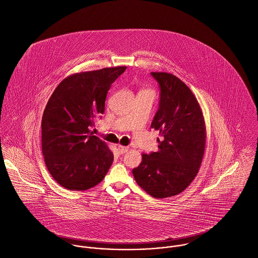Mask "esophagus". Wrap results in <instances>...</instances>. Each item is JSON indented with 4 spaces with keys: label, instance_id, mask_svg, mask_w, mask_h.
Here are the masks:
<instances>
[{
    "label": "esophagus",
    "instance_id": "34e87169",
    "mask_svg": "<svg viewBox=\"0 0 258 258\" xmlns=\"http://www.w3.org/2000/svg\"><path fill=\"white\" fill-rule=\"evenodd\" d=\"M130 150V148L128 147H124V146H118V153L119 154H124V153H126L127 151Z\"/></svg>",
    "mask_w": 258,
    "mask_h": 258
}]
</instances>
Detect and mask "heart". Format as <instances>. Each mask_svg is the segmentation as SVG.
<instances>
[{
  "mask_svg": "<svg viewBox=\"0 0 258 258\" xmlns=\"http://www.w3.org/2000/svg\"><path fill=\"white\" fill-rule=\"evenodd\" d=\"M145 90H148V89H145Z\"/></svg>",
  "mask_w": 258,
  "mask_h": 258,
  "instance_id": "heart-1",
  "label": "heart"
}]
</instances>
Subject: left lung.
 <instances>
[{
    "label": "left lung",
    "mask_w": 258,
    "mask_h": 258,
    "mask_svg": "<svg viewBox=\"0 0 258 258\" xmlns=\"http://www.w3.org/2000/svg\"><path fill=\"white\" fill-rule=\"evenodd\" d=\"M161 87L160 107L152 128L163 140L159 151L143 154L133 170L138 185L157 199L183 192L197 176L206 147V125L202 108L192 90L176 75L152 72Z\"/></svg>",
    "instance_id": "1"
}]
</instances>
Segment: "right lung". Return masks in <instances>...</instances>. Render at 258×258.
Instances as JSON below:
<instances>
[{"label": "right lung", "mask_w": 258, "mask_h": 258, "mask_svg": "<svg viewBox=\"0 0 258 258\" xmlns=\"http://www.w3.org/2000/svg\"><path fill=\"white\" fill-rule=\"evenodd\" d=\"M126 66L71 74L53 91L42 116V152L53 179L70 191L99 184L113 162L107 144L93 136L106 94Z\"/></svg>", "instance_id": "right-lung-1"}]
</instances>
